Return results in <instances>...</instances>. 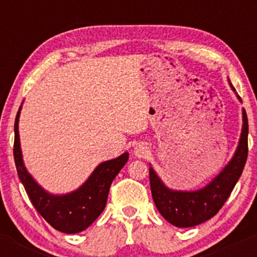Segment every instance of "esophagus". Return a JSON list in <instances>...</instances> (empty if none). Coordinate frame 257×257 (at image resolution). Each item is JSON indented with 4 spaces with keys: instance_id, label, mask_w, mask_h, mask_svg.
Wrapping results in <instances>:
<instances>
[{
    "instance_id": "34e87169",
    "label": "esophagus",
    "mask_w": 257,
    "mask_h": 257,
    "mask_svg": "<svg viewBox=\"0 0 257 257\" xmlns=\"http://www.w3.org/2000/svg\"><path fill=\"white\" fill-rule=\"evenodd\" d=\"M133 152H134V155H136L137 158H145L148 154H149L150 150H149V148H148L147 144L138 143L136 147H134Z\"/></svg>"
}]
</instances>
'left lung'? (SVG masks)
Segmentation results:
<instances>
[{"mask_svg":"<svg viewBox=\"0 0 257 257\" xmlns=\"http://www.w3.org/2000/svg\"><path fill=\"white\" fill-rule=\"evenodd\" d=\"M231 88L235 90L232 85ZM242 132L235 155L224 170L200 190H170L158 178L153 168H149L153 200L167 221L178 227H191L211 219L222 208L242 174L247 159L248 123L245 110H242Z\"/></svg>","mask_w":257,"mask_h":257,"instance_id":"obj_1","label":"left lung"}]
</instances>
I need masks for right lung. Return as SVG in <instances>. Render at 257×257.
Returning a JSON list of instances; mask_svg holds the SVG:
<instances>
[{
	"mask_svg": "<svg viewBox=\"0 0 257 257\" xmlns=\"http://www.w3.org/2000/svg\"><path fill=\"white\" fill-rule=\"evenodd\" d=\"M18 109L15 120L14 157L21 183L38 214L56 230L66 234H77L87 229L105 208L108 193L114 178L125 165L129 154L124 153L115 159L102 163L95 168L89 179L78 190L66 195H51L46 193L23 165L18 136Z\"/></svg>",
	"mask_w": 257,
	"mask_h": 257,
	"instance_id": "add662e5",
	"label": "right lung"
}]
</instances>
